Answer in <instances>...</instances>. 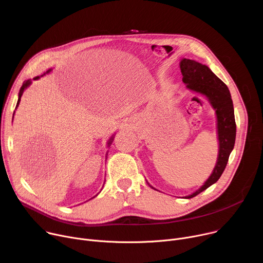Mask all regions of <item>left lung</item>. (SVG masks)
I'll return each instance as SVG.
<instances>
[{
	"label": "left lung",
	"mask_w": 263,
	"mask_h": 263,
	"mask_svg": "<svg viewBox=\"0 0 263 263\" xmlns=\"http://www.w3.org/2000/svg\"><path fill=\"white\" fill-rule=\"evenodd\" d=\"M180 68L183 76L182 81L186 84L187 88L206 96L215 109L219 141L216 165L211 176L201 189L193 195L186 197L187 199H191L198 196L215 183L226 168L230 153L232 152L235 143L236 124L230 91L227 85L216 77L208 66L195 60L184 58L180 62Z\"/></svg>",
	"instance_id": "8db88e82"
}]
</instances>
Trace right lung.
I'll return each mask as SVG.
<instances>
[{
	"instance_id": "right-lung-1",
	"label": "right lung",
	"mask_w": 263,
	"mask_h": 263,
	"mask_svg": "<svg viewBox=\"0 0 263 263\" xmlns=\"http://www.w3.org/2000/svg\"><path fill=\"white\" fill-rule=\"evenodd\" d=\"M50 70H48V72H49ZM40 77H36V78H34V80H36V79H39ZM31 84V81L30 80H26L24 83H23V85H22V87H21V90H20V93H18V100H17V103H16V107L18 106V104H20V101H21V98H22V96H23V92H24V90H25V88H27L29 85ZM111 140V139H110ZM111 141H109V143H110Z\"/></svg>"
}]
</instances>
